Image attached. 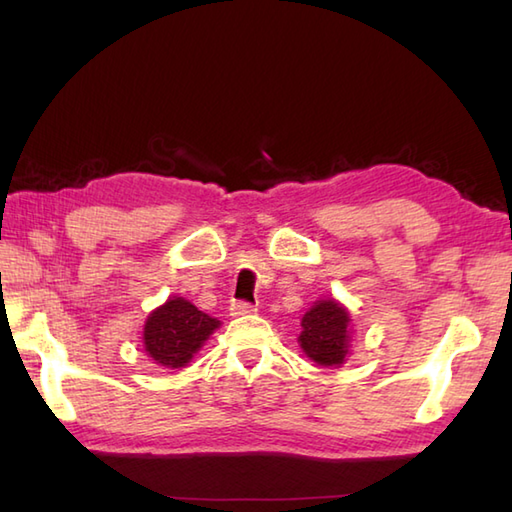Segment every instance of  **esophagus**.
I'll return each mask as SVG.
<instances>
[{
  "label": "esophagus",
  "instance_id": "34e87169",
  "mask_svg": "<svg viewBox=\"0 0 512 512\" xmlns=\"http://www.w3.org/2000/svg\"><path fill=\"white\" fill-rule=\"evenodd\" d=\"M253 312H257L253 303H246V301H233L231 303V317H244V314H253Z\"/></svg>",
  "mask_w": 512,
  "mask_h": 512
}]
</instances>
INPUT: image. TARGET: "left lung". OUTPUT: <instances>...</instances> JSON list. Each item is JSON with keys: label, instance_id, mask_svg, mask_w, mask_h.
<instances>
[{"label": "left lung", "instance_id": "8db88e82", "mask_svg": "<svg viewBox=\"0 0 512 512\" xmlns=\"http://www.w3.org/2000/svg\"><path fill=\"white\" fill-rule=\"evenodd\" d=\"M299 345L314 363L341 365L350 354V312L334 299L317 301L303 314Z\"/></svg>", "mask_w": 512, "mask_h": 512}]
</instances>
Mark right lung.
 <instances>
[{
  "label": "right lung",
  "mask_w": 512,
  "mask_h": 512,
  "mask_svg": "<svg viewBox=\"0 0 512 512\" xmlns=\"http://www.w3.org/2000/svg\"><path fill=\"white\" fill-rule=\"evenodd\" d=\"M217 328L220 321L195 308L191 301L173 297L147 317L143 334L145 352L158 365L178 369L198 354Z\"/></svg>",
  "instance_id": "1"
}]
</instances>
